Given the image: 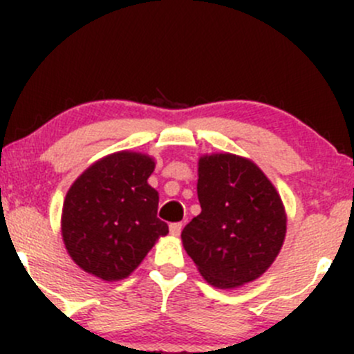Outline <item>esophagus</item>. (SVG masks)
<instances>
[{
  "mask_svg": "<svg viewBox=\"0 0 354 354\" xmlns=\"http://www.w3.org/2000/svg\"><path fill=\"white\" fill-rule=\"evenodd\" d=\"M181 230H183V224H181V223L169 224V233L173 234V236H178V234L181 233Z\"/></svg>",
  "mask_w": 354,
  "mask_h": 354,
  "instance_id": "1",
  "label": "esophagus"
}]
</instances>
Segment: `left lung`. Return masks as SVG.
<instances>
[{"label": "left lung", "instance_id": "obj_1", "mask_svg": "<svg viewBox=\"0 0 354 354\" xmlns=\"http://www.w3.org/2000/svg\"><path fill=\"white\" fill-rule=\"evenodd\" d=\"M202 212L181 231L200 274L217 288H234L262 276L283 246L286 214L266 174L233 154L198 160Z\"/></svg>", "mask_w": 354, "mask_h": 354}]
</instances>
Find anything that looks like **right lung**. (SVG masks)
I'll return each instance as SVG.
<instances>
[{"instance_id": "1", "label": "right lung", "mask_w": 354, "mask_h": 354, "mask_svg": "<svg viewBox=\"0 0 354 354\" xmlns=\"http://www.w3.org/2000/svg\"><path fill=\"white\" fill-rule=\"evenodd\" d=\"M154 160L116 152L92 164L68 190L62 231L71 259L104 281L130 276L167 224L157 217L159 195L147 178Z\"/></svg>"}]
</instances>
